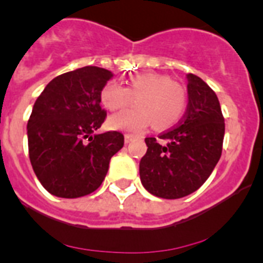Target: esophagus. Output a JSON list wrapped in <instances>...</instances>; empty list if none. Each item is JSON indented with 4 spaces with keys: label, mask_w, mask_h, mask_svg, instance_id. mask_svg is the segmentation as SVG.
Returning a JSON list of instances; mask_svg holds the SVG:
<instances>
[{
    "label": "esophagus",
    "mask_w": 263,
    "mask_h": 263,
    "mask_svg": "<svg viewBox=\"0 0 263 263\" xmlns=\"http://www.w3.org/2000/svg\"><path fill=\"white\" fill-rule=\"evenodd\" d=\"M133 139H134V137L132 136V134H125V143L132 142V141H133Z\"/></svg>",
    "instance_id": "esophagus-1"
}]
</instances>
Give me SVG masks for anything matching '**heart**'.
Instances as JSON below:
<instances>
[{
	"label": "heart",
	"instance_id": "obj_1",
	"mask_svg": "<svg viewBox=\"0 0 263 263\" xmlns=\"http://www.w3.org/2000/svg\"><path fill=\"white\" fill-rule=\"evenodd\" d=\"M133 99V108L108 118L110 129L138 133L150 122L158 130L168 129L182 118L187 103L184 88L157 72L129 76L126 88L108 81L100 92L101 104L110 111L126 108Z\"/></svg>",
	"mask_w": 263,
	"mask_h": 263
}]
</instances>
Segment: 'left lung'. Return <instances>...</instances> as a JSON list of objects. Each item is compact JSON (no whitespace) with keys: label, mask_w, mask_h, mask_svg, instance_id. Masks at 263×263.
I'll use <instances>...</instances> for the list:
<instances>
[{"label":"left lung","mask_w":263,"mask_h":263,"mask_svg":"<svg viewBox=\"0 0 263 263\" xmlns=\"http://www.w3.org/2000/svg\"><path fill=\"white\" fill-rule=\"evenodd\" d=\"M188 105L179 126L146 138L139 178L150 194L180 199L210 178L221 157L225 124L216 93L194 73L187 76Z\"/></svg>","instance_id":"1"}]
</instances>
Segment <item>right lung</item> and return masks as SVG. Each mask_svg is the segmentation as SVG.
<instances>
[{"label": "right lung", "instance_id": "right-lung-1", "mask_svg": "<svg viewBox=\"0 0 263 263\" xmlns=\"http://www.w3.org/2000/svg\"><path fill=\"white\" fill-rule=\"evenodd\" d=\"M113 76L100 67H83L57 76L32 106L27 142L32 170L51 195L75 199L96 191L110 158L122 148L118 132L96 134L106 113L100 92Z\"/></svg>", "mask_w": 263, "mask_h": 263}]
</instances>
